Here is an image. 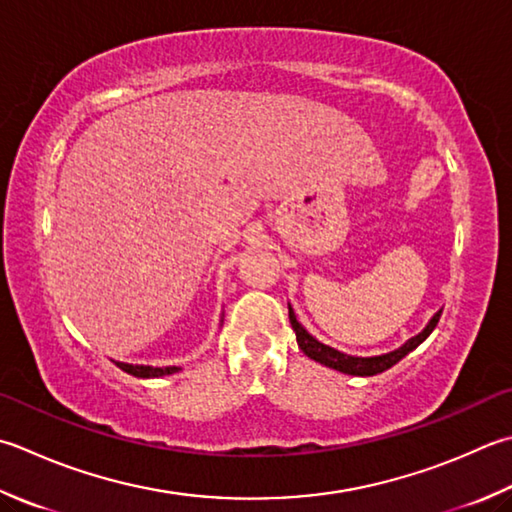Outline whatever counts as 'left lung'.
Returning <instances> with one entry per match:
<instances>
[{
	"label": "left lung",
	"mask_w": 512,
	"mask_h": 512,
	"mask_svg": "<svg viewBox=\"0 0 512 512\" xmlns=\"http://www.w3.org/2000/svg\"><path fill=\"white\" fill-rule=\"evenodd\" d=\"M439 315H442V310L433 315V319L426 324V328L422 333L410 337L404 346H399L397 350H390L386 355H375V357H353V355H346V353H339V350L330 348L322 342H317V339L308 333V330L297 322L295 317V310L290 308L288 304V319H290V326H293L295 335H297V344L302 348V353L310 359H315V362L324 364L333 370H339V373H346V375H357V377H373L384 373L390 366H395L399 359H404L408 353H413V350L424 342V339L433 333L437 322H439Z\"/></svg>",
	"instance_id": "left-lung-1"
}]
</instances>
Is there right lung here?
Here are the masks:
<instances>
[{
  "mask_svg": "<svg viewBox=\"0 0 512 512\" xmlns=\"http://www.w3.org/2000/svg\"><path fill=\"white\" fill-rule=\"evenodd\" d=\"M124 373L133 375V377H142V379H150V377H164V375H173L177 373V366H133V364H124V362H115Z\"/></svg>",
  "mask_w": 512,
  "mask_h": 512,
  "instance_id": "1",
  "label": "right lung"
}]
</instances>
